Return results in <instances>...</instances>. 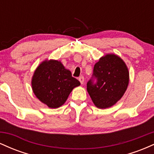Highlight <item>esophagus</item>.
I'll list each match as a JSON object with an SVG mask.
<instances>
[{
	"instance_id": "obj_1",
	"label": "esophagus",
	"mask_w": 154,
	"mask_h": 154,
	"mask_svg": "<svg viewBox=\"0 0 154 154\" xmlns=\"http://www.w3.org/2000/svg\"><path fill=\"white\" fill-rule=\"evenodd\" d=\"M79 82H80V83L81 84H83V83H84V82H85V78L83 77H79Z\"/></svg>"
}]
</instances>
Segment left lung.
<instances>
[{
	"label": "left lung",
	"instance_id": "left-lung-1",
	"mask_svg": "<svg viewBox=\"0 0 154 154\" xmlns=\"http://www.w3.org/2000/svg\"><path fill=\"white\" fill-rule=\"evenodd\" d=\"M93 76L87 91L94 105L98 109H107L117 103L125 94L129 84L130 74L126 63L117 55L108 54L95 63Z\"/></svg>",
	"mask_w": 154,
	"mask_h": 154
}]
</instances>
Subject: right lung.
<instances>
[{"label": "right lung", "mask_w": 154, "mask_h": 154, "mask_svg": "<svg viewBox=\"0 0 154 154\" xmlns=\"http://www.w3.org/2000/svg\"><path fill=\"white\" fill-rule=\"evenodd\" d=\"M32 88L35 96L51 109L64 104L72 90L80 85L60 61L45 59L35 70Z\"/></svg>", "instance_id": "1"}]
</instances>
